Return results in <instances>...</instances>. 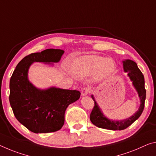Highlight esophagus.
Returning a JSON list of instances; mask_svg holds the SVG:
<instances>
[{"instance_id": "34e87169", "label": "esophagus", "mask_w": 156, "mask_h": 156, "mask_svg": "<svg viewBox=\"0 0 156 156\" xmlns=\"http://www.w3.org/2000/svg\"><path fill=\"white\" fill-rule=\"evenodd\" d=\"M90 92V89L87 87H85L82 90V92H81V94H82V96H87Z\"/></svg>"}]
</instances>
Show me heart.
Returning a JSON list of instances; mask_svg holds the SVG:
<instances>
[{
	"label": "heart",
	"mask_w": 156,
	"mask_h": 156,
	"mask_svg": "<svg viewBox=\"0 0 156 156\" xmlns=\"http://www.w3.org/2000/svg\"><path fill=\"white\" fill-rule=\"evenodd\" d=\"M115 68V63L112 60L96 55L81 56L76 59L72 65V71L75 75L85 77L94 74L98 80L109 77Z\"/></svg>",
	"instance_id": "heart-1"
}]
</instances>
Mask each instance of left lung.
Here are the masks:
<instances>
[{
    "label": "left lung",
    "instance_id": "8db88e82",
    "mask_svg": "<svg viewBox=\"0 0 156 156\" xmlns=\"http://www.w3.org/2000/svg\"><path fill=\"white\" fill-rule=\"evenodd\" d=\"M123 70L128 73V77L133 82V85L137 91L138 96L140 99V106L139 109L134 115L129 118L121 121H115L109 119L103 115L99 106L91 95V98L94 101V106L90 114V120L91 123L96 126L105 129L112 130H122L130 126L132 123L140 117L144 108V102L146 99V90L144 87V75L138 68L136 62L130 60L123 61Z\"/></svg>",
    "mask_w": 156,
    "mask_h": 156
}]
</instances>
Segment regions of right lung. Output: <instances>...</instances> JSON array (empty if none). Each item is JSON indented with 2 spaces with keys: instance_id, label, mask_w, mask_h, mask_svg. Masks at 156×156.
<instances>
[{
  "instance_id": "right-lung-1",
  "label": "right lung",
  "mask_w": 156,
  "mask_h": 156,
  "mask_svg": "<svg viewBox=\"0 0 156 156\" xmlns=\"http://www.w3.org/2000/svg\"><path fill=\"white\" fill-rule=\"evenodd\" d=\"M60 49L49 48L31 53L16 66L9 81V103L16 119L34 133L58 131L65 123L66 108L80 96L77 90L50 87L39 90L30 82V66L36 62H58L64 53Z\"/></svg>"
}]
</instances>
